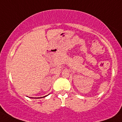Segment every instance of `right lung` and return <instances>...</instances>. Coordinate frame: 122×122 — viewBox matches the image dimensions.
I'll list each match as a JSON object with an SVG mask.
<instances>
[{
  "label": "right lung",
  "instance_id": "1",
  "mask_svg": "<svg viewBox=\"0 0 122 122\" xmlns=\"http://www.w3.org/2000/svg\"><path fill=\"white\" fill-rule=\"evenodd\" d=\"M46 96H44V97H45ZM41 97H38V98H41Z\"/></svg>",
  "mask_w": 122,
  "mask_h": 122
}]
</instances>
